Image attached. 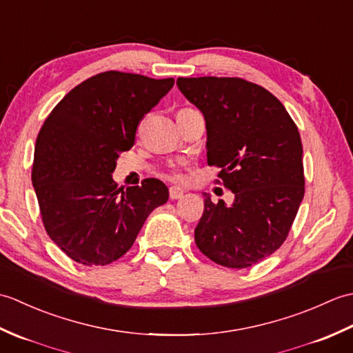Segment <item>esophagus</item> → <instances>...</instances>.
<instances>
[{"label":"esophagus","instance_id":"34e87169","mask_svg":"<svg viewBox=\"0 0 353 353\" xmlns=\"http://www.w3.org/2000/svg\"><path fill=\"white\" fill-rule=\"evenodd\" d=\"M183 196V190L179 188V186H171L170 188V199L171 200H177Z\"/></svg>","mask_w":353,"mask_h":353}]
</instances>
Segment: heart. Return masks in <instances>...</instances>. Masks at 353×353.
<instances>
[{
  "instance_id": "heart-1",
  "label": "heart",
  "mask_w": 353,
  "mask_h": 353,
  "mask_svg": "<svg viewBox=\"0 0 353 353\" xmlns=\"http://www.w3.org/2000/svg\"><path fill=\"white\" fill-rule=\"evenodd\" d=\"M172 179H181V174H171Z\"/></svg>"
}]
</instances>
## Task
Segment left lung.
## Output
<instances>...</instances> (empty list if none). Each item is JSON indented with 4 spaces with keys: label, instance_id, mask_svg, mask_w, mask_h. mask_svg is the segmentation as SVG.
Segmentation results:
<instances>
[{
    "label": "left lung",
    "instance_id": "1",
    "mask_svg": "<svg viewBox=\"0 0 353 353\" xmlns=\"http://www.w3.org/2000/svg\"><path fill=\"white\" fill-rule=\"evenodd\" d=\"M177 86L205 115L208 163L235 194L232 206L205 194L196 244L215 264L252 267L283 244L303 200L297 125L272 92L244 79L179 77Z\"/></svg>",
    "mask_w": 353,
    "mask_h": 353
}]
</instances>
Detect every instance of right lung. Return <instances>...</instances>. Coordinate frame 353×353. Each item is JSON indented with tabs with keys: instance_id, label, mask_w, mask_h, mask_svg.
<instances>
[{
	"instance_id": "obj_1",
	"label": "right lung",
	"mask_w": 353,
	"mask_h": 353,
	"mask_svg": "<svg viewBox=\"0 0 353 353\" xmlns=\"http://www.w3.org/2000/svg\"><path fill=\"white\" fill-rule=\"evenodd\" d=\"M172 85L174 79L100 72L71 89L41 127L32 182L42 223L79 264L121 258L150 212L168 200L159 179L124 190L110 174L119 153L133 147L141 119Z\"/></svg>"
}]
</instances>
